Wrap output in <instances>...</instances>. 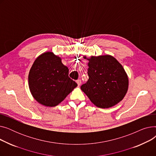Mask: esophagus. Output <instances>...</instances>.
Wrapping results in <instances>:
<instances>
[{
	"label": "esophagus",
	"mask_w": 156,
	"mask_h": 156,
	"mask_svg": "<svg viewBox=\"0 0 156 156\" xmlns=\"http://www.w3.org/2000/svg\"><path fill=\"white\" fill-rule=\"evenodd\" d=\"M76 83H77V84H78V86H80V85H81V80H76Z\"/></svg>",
	"instance_id": "1"
}]
</instances>
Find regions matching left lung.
Here are the masks:
<instances>
[{"instance_id":"1","label":"left lung","mask_w":156,"mask_h":156,"mask_svg":"<svg viewBox=\"0 0 156 156\" xmlns=\"http://www.w3.org/2000/svg\"><path fill=\"white\" fill-rule=\"evenodd\" d=\"M85 59L88 61V80L81 89L90 101L105 109L123 99L128 88V77L117 59L110 55Z\"/></svg>"}]
</instances>
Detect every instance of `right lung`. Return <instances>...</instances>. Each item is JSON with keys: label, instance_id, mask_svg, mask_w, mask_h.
I'll use <instances>...</instances> for the list:
<instances>
[{"label": "right lung", "instance_id": "obj_1", "mask_svg": "<svg viewBox=\"0 0 156 156\" xmlns=\"http://www.w3.org/2000/svg\"><path fill=\"white\" fill-rule=\"evenodd\" d=\"M68 74V67L62 63L59 56L52 52L40 55L28 75V85L32 96L47 107L57 105L78 85Z\"/></svg>", "mask_w": 156, "mask_h": 156}]
</instances>
